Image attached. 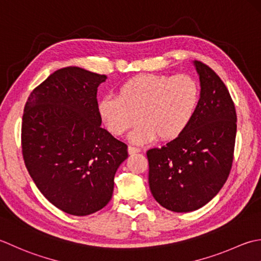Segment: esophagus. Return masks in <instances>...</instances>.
Returning <instances> with one entry per match:
<instances>
[{"label":"esophagus","instance_id":"obj_1","mask_svg":"<svg viewBox=\"0 0 261 261\" xmlns=\"http://www.w3.org/2000/svg\"><path fill=\"white\" fill-rule=\"evenodd\" d=\"M138 152H141V150L140 148H137V147H133V146H128V153L130 154H135V153H138Z\"/></svg>","mask_w":261,"mask_h":261}]
</instances>
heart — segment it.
I'll list each match as a JSON object with an SVG mask.
<instances>
[{
  "label": "heart",
  "instance_id": "b5f03b06",
  "mask_svg": "<svg viewBox=\"0 0 261 261\" xmlns=\"http://www.w3.org/2000/svg\"><path fill=\"white\" fill-rule=\"evenodd\" d=\"M199 100V83L188 74H140L121 84L117 97L101 99L98 113L115 136L124 135L138 118L141 123L129 136L133 143L144 144L156 137L169 142L187 129Z\"/></svg>",
  "mask_w": 261,
  "mask_h": 261
}]
</instances>
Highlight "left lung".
<instances>
[{"label": "left lung", "mask_w": 261, "mask_h": 261, "mask_svg": "<svg viewBox=\"0 0 261 261\" xmlns=\"http://www.w3.org/2000/svg\"><path fill=\"white\" fill-rule=\"evenodd\" d=\"M200 82L198 108L175 140L146 152L151 193L164 208L187 213L208 203L225 184L233 162L237 113L220 76L194 61Z\"/></svg>", "instance_id": "8db88e82"}]
</instances>
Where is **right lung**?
I'll return each instance as SVG.
<instances>
[{"label": "right lung", "instance_id": "right-lung-1", "mask_svg": "<svg viewBox=\"0 0 261 261\" xmlns=\"http://www.w3.org/2000/svg\"><path fill=\"white\" fill-rule=\"evenodd\" d=\"M106 75L61 68L30 93L22 116L25 167L57 208L86 216L109 203L127 145L101 127L97 91Z\"/></svg>", "mask_w": 261, "mask_h": 261}]
</instances>
